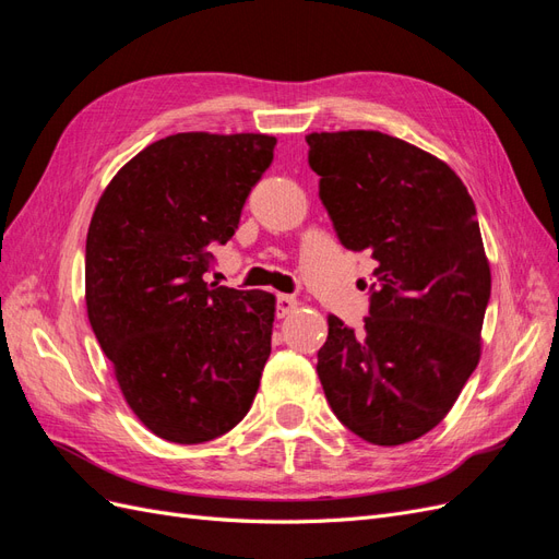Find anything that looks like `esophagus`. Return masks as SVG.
<instances>
[{"label": "esophagus", "instance_id": "1", "mask_svg": "<svg viewBox=\"0 0 559 559\" xmlns=\"http://www.w3.org/2000/svg\"><path fill=\"white\" fill-rule=\"evenodd\" d=\"M296 308H298V300L294 296H286V294L277 296V317L292 314Z\"/></svg>", "mask_w": 559, "mask_h": 559}]
</instances>
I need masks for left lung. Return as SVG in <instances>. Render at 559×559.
<instances>
[{
	"mask_svg": "<svg viewBox=\"0 0 559 559\" xmlns=\"http://www.w3.org/2000/svg\"><path fill=\"white\" fill-rule=\"evenodd\" d=\"M306 142L337 238L378 261L364 331L329 314L317 376L349 431L411 443L441 425L480 361L492 275L476 205L448 163L392 134Z\"/></svg>",
	"mask_w": 559,
	"mask_h": 559,
	"instance_id": "1",
	"label": "left lung"
}]
</instances>
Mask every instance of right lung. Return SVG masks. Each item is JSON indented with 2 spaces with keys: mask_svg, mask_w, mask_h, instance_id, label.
<instances>
[{
  "mask_svg": "<svg viewBox=\"0 0 559 559\" xmlns=\"http://www.w3.org/2000/svg\"><path fill=\"white\" fill-rule=\"evenodd\" d=\"M273 134L177 132L128 160L86 238V308L130 411L195 445L249 413L270 357L275 296L205 282L273 163Z\"/></svg>",
  "mask_w": 559,
  "mask_h": 559,
  "instance_id": "add662e5",
  "label": "right lung"
}]
</instances>
